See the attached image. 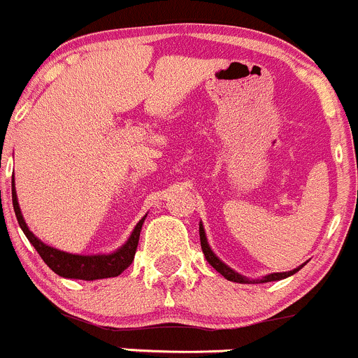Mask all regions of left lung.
I'll use <instances>...</instances> for the list:
<instances>
[{"label":"left lung","instance_id":"obj_1","mask_svg":"<svg viewBox=\"0 0 358 358\" xmlns=\"http://www.w3.org/2000/svg\"><path fill=\"white\" fill-rule=\"evenodd\" d=\"M200 241H201V250H203V255L206 262H208L210 265H212L213 268H215L219 274H222L224 278L227 279V281H233V282H241V285H250V279L245 278V275L238 274V272L233 271L231 267H227L226 264H224L222 260L219 259V257L215 255V253L212 252V248L208 246V241H206V236H205V229H203V224H200ZM305 265V264H303ZM303 265H300V267L293 268V271H288V272H274V274H268V275H264L262 279H257V282H271V281H281V279H286L289 278V275H293L294 272L300 271ZM255 282V281H253Z\"/></svg>","mask_w":358,"mask_h":358}]
</instances>
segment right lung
Wrapping results in <instances>:
<instances>
[{"label":"right lung","mask_w":358,"mask_h":358,"mask_svg":"<svg viewBox=\"0 0 358 358\" xmlns=\"http://www.w3.org/2000/svg\"><path fill=\"white\" fill-rule=\"evenodd\" d=\"M12 201L15 215H17L18 226L22 227L24 234L34 246L36 252L41 255L44 264L55 272V274L62 275V278L69 279H84V281H94V279H106L115 278V275L122 274L125 268L132 264L136 255V248H138L139 233H141L143 222H145L146 215L136 224L134 231L129 236L127 241L115 250L113 253H103V255H76V253L62 252V250L53 248V246L44 245L38 236H34L31 229L25 224L24 217H22L20 206H18L17 191L15 186L12 189Z\"/></svg>","instance_id":"1"}]
</instances>
